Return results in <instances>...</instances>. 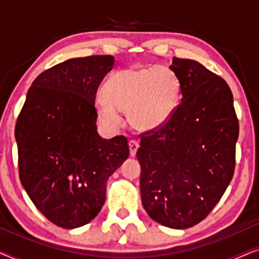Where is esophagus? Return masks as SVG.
<instances>
[{"mask_svg":"<svg viewBox=\"0 0 259 259\" xmlns=\"http://www.w3.org/2000/svg\"><path fill=\"white\" fill-rule=\"evenodd\" d=\"M128 146H130L131 157H134V155L137 154L138 148H139V144H138V141H136V140H131L128 143Z\"/></svg>","mask_w":259,"mask_h":259,"instance_id":"esophagus-1","label":"esophagus"}]
</instances>
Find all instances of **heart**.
I'll return each mask as SVG.
<instances>
[{
  "label": "heart",
  "mask_w": 259,
  "mask_h": 259,
  "mask_svg": "<svg viewBox=\"0 0 259 259\" xmlns=\"http://www.w3.org/2000/svg\"><path fill=\"white\" fill-rule=\"evenodd\" d=\"M104 95L97 100V109L106 123L118 126L120 111L128 113L134 130L153 132L165 126L178 109L182 82L167 66L128 67L108 77Z\"/></svg>",
  "instance_id": "obj_1"
}]
</instances>
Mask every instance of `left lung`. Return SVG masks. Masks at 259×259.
Masks as SVG:
<instances>
[{
  "label": "left lung",
  "mask_w": 259,
  "mask_h": 259,
  "mask_svg": "<svg viewBox=\"0 0 259 259\" xmlns=\"http://www.w3.org/2000/svg\"><path fill=\"white\" fill-rule=\"evenodd\" d=\"M182 82L173 118L141 136V201L147 214L171 229L206 218L235 172L239 134L231 90L224 79L190 59L169 66Z\"/></svg>",
  "instance_id": "obj_1"
}]
</instances>
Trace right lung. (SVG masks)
Returning a JSON list of instances; mask_svg holds the SVG:
<instances>
[{
    "instance_id": "1",
    "label": "right lung",
    "mask_w": 259,
    "mask_h": 259,
    "mask_svg": "<svg viewBox=\"0 0 259 259\" xmlns=\"http://www.w3.org/2000/svg\"><path fill=\"white\" fill-rule=\"evenodd\" d=\"M112 55L69 59L33 81L15 126L19 175L37 210L63 229L97 217L112 173L128 158L127 139L97 131L95 95Z\"/></svg>"
}]
</instances>
